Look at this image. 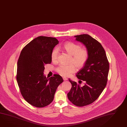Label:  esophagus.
<instances>
[{"instance_id":"34e87169","label":"esophagus","mask_w":127,"mask_h":127,"mask_svg":"<svg viewBox=\"0 0 127 127\" xmlns=\"http://www.w3.org/2000/svg\"><path fill=\"white\" fill-rule=\"evenodd\" d=\"M62 78H63V80H64V81L67 80V79H67V78H66V77H62Z\"/></svg>"}]
</instances>
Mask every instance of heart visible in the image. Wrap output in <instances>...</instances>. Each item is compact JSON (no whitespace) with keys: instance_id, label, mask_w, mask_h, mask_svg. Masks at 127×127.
I'll return each instance as SVG.
<instances>
[{"instance_id":"heart-1","label":"heart","mask_w":127,"mask_h":127,"mask_svg":"<svg viewBox=\"0 0 127 127\" xmlns=\"http://www.w3.org/2000/svg\"><path fill=\"white\" fill-rule=\"evenodd\" d=\"M63 49L71 56L70 62L73 63L77 68H81L86 64L89 56V51L86 48H81L79 44L69 42L64 44ZM58 54V48H55L53 50L51 54V59L52 62H56L57 61ZM56 71L60 74L67 77L75 71V67L72 64L61 65L56 69Z\"/></svg>"}]
</instances>
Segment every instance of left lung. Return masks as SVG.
Segmentation results:
<instances>
[{"label":"left lung","mask_w":127,"mask_h":127,"mask_svg":"<svg viewBox=\"0 0 127 127\" xmlns=\"http://www.w3.org/2000/svg\"><path fill=\"white\" fill-rule=\"evenodd\" d=\"M76 40L83 43L89 51L88 61L83 68L76 75L80 80L85 82L84 86L76 82L71 83V89L67 94L69 100L77 106L91 104L96 100L105 88L109 70V63L105 50L98 41L88 34L74 36Z\"/></svg>","instance_id":"1"}]
</instances>
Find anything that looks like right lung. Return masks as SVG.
Here are the masks:
<instances>
[{"instance_id":"add662e5","label":"right lung","mask_w":127,"mask_h":127,"mask_svg":"<svg viewBox=\"0 0 127 127\" xmlns=\"http://www.w3.org/2000/svg\"><path fill=\"white\" fill-rule=\"evenodd\" d=\"M58 43L55 37H38L23 48L19 57L16 79L20 92L35 107L50 105L58 87L63 82L59 75L48 78L43 74L44 65L51 63L52 51Z\"/></svg>"}]
</instances>
